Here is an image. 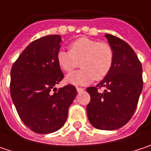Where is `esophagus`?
I'll use <instances>...</instances> for the list:
<instances>
[{"instance_id": "esophagus-1", "label": "esophagus", "mask_w": 151, "mask_h": 151, "mask_svg": "<svg viewBox=\"0 0 151 151\" xmlns=\"http://www.w3.org/2000/svg\"><path fill=\"white\" fill-rule=\"evenodd\" d=\"M76 89H77V91H78V92H82L84 90V88H81V87H77Z\"/></svg>"}]
</instances>
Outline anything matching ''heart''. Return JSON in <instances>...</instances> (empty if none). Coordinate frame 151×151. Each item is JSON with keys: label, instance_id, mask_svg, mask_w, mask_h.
Returning <instances> with one entry per match:
<instances>
[{"label": "heart", "instance_id": "obj_1", "mask_svg": "<svg viewBox=\"0 0 151 151\" xmlns=\"http://www.w3.org/2000/svg\"><path fill=\"white\" fill-rule=\"evenodd\" d=\"M114 54L110 44L89 37H79L69 44V50L60 49L56 55L60 67L66 73L78 67L81 69L67 76L66 81L75 85H84L94 79L102 80L109 73Z\"/></svg>", "mask_w": 151, "mask_h": 151}]
</instances>
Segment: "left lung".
<instances>
[{"instance_id":"8db88e82","label":"left lung","mask_w":151,"mask_h":151,"mask_svg":"<svg viewBox=\"0 0 151 151\" xmlns=\"http://www.w3.org/2000/svg\"><path fill=\"white\" fill-rule=\"evenodd\" d=\"M105 37L114 50V64L102 82L86 89L91 96L86 111L94 127L115 130L125 126L136 110L143 89V69L128 43L111 34ZM102 87L105 91L100 93Z\"/></svg>"}]
</instances>
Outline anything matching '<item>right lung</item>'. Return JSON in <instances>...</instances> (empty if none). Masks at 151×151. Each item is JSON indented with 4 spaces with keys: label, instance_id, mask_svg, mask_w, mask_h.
<instances>
[{
    "label": "right lung",
    "instance_id": "add662e5",
    "mask_svg": "<svg viewBox=\"0 0 151 151\" xmlns=\"http://www.w3.org/2000/svg\"><path fill=\"white\" fill-rule=\"evenodd\" d=\"M60 35L31 42L11 69L10 93L23 123L40 134L56 132L65 124L77 90L73 84L56 89L64 78L56 60ZM56 91L52 93V90Z\"/></svg>",
    "mask_w": 151,
    "mask_h": 151
}]
</instances>
